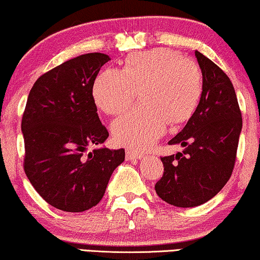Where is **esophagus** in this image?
Returning <instances> with one entry per match:
<instances>
[{
  "instance_id": "esophagus-1",
  "label": "esophagus",
  "mask_w": 260,
  "mask_h": 260,
  "mask_svg": "<svg viewBox=\"0 0 260 260\" xmlns=\"http://www.w3.org/2000/svg\"><path fill=\"white\" fill-rule=\"evenodd\" d=\"M125 157H126L127 160H131V159H142L144 157V154L141 153V152H137V151L126 149Z\"/></svg>"
}]
</instances>
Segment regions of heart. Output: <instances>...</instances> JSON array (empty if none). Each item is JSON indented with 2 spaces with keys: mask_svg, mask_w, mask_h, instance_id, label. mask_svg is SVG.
Masks as SVG:
<instances>
[{
  "mask_svg": "<svg viewBox=\"0 0 260 260\" xmlns=\"http://www.w3.org/2000/svg\"><path fill=\"white\" fill-rule=\"evenodd\" d=\"M139 90L143 103L127 111L113 124L119 145L144 150L166 133L170 122L188 118L202 91L197 63L174 52L154 49L130 54L123 69H106L93 83L96 106L107 114L127 109Z\"/></svg>",
  "mask_w": 260,
  "mask_h": 260,
  "instance_id": "b5f03b06",
  "label": "heart"
}]
</instances>
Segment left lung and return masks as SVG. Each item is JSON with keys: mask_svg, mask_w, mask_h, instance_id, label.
<instances>
[{"mask_svg": "<svg viewBox=\"0 0 260 260\" xmlns=\"http://www.w3.org/2000/svg\"><path fill=\"white\" fill-rule=\"evenodd\" d=\"M202 72V94L185 127L169 142L182 152L160 157L164 174L155 183L158 197L172 206L190 208L213 199L233 174L242 113L230 79L195 51Z\"/></svg>", "mask_w": 260, "mask_h": 260, "instance_id": "obj_1", "label": "left lung"}]
</instances>
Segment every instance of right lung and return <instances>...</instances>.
<instances>
[{
	"label": "right lung",
	"mask_w": 260,
	"mask_h": 260,
	"mask_svg": "<svg viewBox=\"0 0 260 260\" xmlns=\"http://www.w3.org/2000/svg\"><path fill=\"white\" fill-rule=\"evenodd\" d=\"M110 58L87 53L37 79L22 117L24 172L36 191L54 208L80 213L96 206L124 149L87 153L109 136L98 115L93 83Z\"/></svg>",
	"instance_id": "obj_1"
}]
</instances>
